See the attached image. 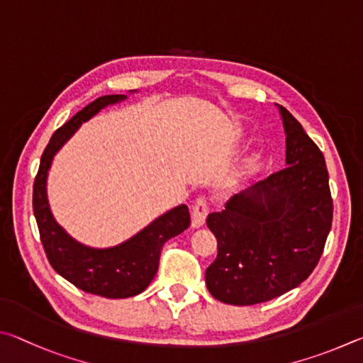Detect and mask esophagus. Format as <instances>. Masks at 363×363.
I'll return each instance as SVG.
<instances>
[{
    "label": "esophagus",
    "mask_w": 363,
    "mask_h": 363,
    "mask_svg": "<svg viewBox=\"0 0 363 363\" xmlns=\"http://www.w3.org/2000/svg\"><path fill=\"white\" fill-rule=\"evenodd\" d=\"M207 212H208V206L206 198H198L193 204V211H191V217H193V228H201L206 223L207 218Z\"/></svg>",
    "instance_id": "34e87169"
}]
</instances>
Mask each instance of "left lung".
<instances>
[{
  "label": "left lung",
  "mask_w": 363,
  "mask_h": 363,
  "mask_svg": "<svg viewBox=\"0 0 363 363\" xmlns=\"http://www.w3.org/2000/svg\"><path fill=\"white\" fill-rule=\"evenodd\" d=\"M289 167L234 194L207 217L217 258L206 271L213 298L250 306L295 289L311 276L333 221L325 157L281 106Z\"/></svg>",
  "instance_id": "1"
}]
</instances>
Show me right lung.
Returning a JSON list of instances; mask_svg holds the SVG:
<instances>
[{
  "mask_svg": "<svg viewBox=\"0 0 363 363\" xmlns=\"http://www.w3.org/2000/svg\"><path fill=\"white\" fill-rule=\"evenodd\" d=\"M125 99V95H104L59 127L43 152L33 183V213L50 266L74 287L105 298H129L142 294L156 276L164 244L191 223L188 207L178 206L127 242L104 250L78 244L55 223L46 196L48 170L54 155L81 123L91 119L104 106Z\"/></svg>",
  "mask_w": 363,
  "mask_h": 363,
  "instance_id": "right-lung-1",
  "label": "right lung"
}]
</instances>
